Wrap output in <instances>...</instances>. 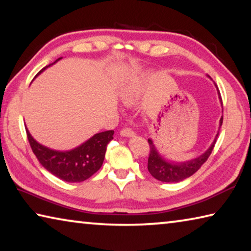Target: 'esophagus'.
<instances>
[{"instance_id":"obj_1","label":"esophagus","mask_w":251,"mask_h":251,"mask_svg":"<svg viewBox=\"0 0 251 251\" xmlns=\"http://www.w3.org/2000/svg\"><path fill=\"white\" fill-rule=\"evenodd\" d=\"M134 134L135 133L130 128H124L121 130V136H123V137H131V136H134Z\"/></svg>"}]
</instances>
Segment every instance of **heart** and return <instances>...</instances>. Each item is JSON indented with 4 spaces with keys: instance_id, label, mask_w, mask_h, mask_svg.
Listing matches in <instances>:
<instances>
[{
    "instance_id": "b5f03b06",
    "label": "heart",
    "mask_w": 251,
    "mask_h": 251,
    "mask_svg": "<svg viewBox=\"0 0 251 251\" xmlns=\"http://www.w3.org/2000/svg\"><path fill=\"white\" fill-rule=\"evenodd\" d=\"M145 77L146 75L139 76V77L130 79L126 84L123 85L120 91V96L123 103H125L126 105L136 104V101L139 99V95H141L142 84Z\"/></svg>"
}]
</instances>
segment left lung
<instances>
[{"instance_id":"8db88e82","label":"left lung","mask_w":251,"mask_h":251,"mask_svg":"<svg viewBox=\"0 0 251 251\" xmlns=\"http://www.w3.org/2000/svg\"><path fill=\"white\" fill-rule=\"evenodd\" d=\"M209 77V76H208ZM218 97L220 100V104L223 105L222 96L218 91ZM223 125V116L219 121V128ZM219 131L216 135L214 142L211 143L209 148L201 154V156L196 157V158L186 160V161H173L165 158L164 156L159 154L158 150H157L156 145L152 142L151 138H148V143H150V157H148V164L147 168L148 172L151 173V175L156 178L157 180L163 181V182H178L186 179V178L194 175L199 168L201 167V165L205 163L208 159V157L210 156L212 150H214L216 139Z\"/></svg>"}]
</instances>
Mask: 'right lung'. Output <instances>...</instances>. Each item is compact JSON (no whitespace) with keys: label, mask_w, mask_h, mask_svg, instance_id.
<instances>
[{"label":"right lung","mask_w":251,"mask_h":251,"mask_svg":"<svg viewBox=\"0 0 251 251\" xmlns=\"http://www.w3.org/2000/svg\"><path fill=\"white\" fill-rule=\"evenodd\" d=\"M61 58L56 59L53 64ZM53 64L44 67L37 75ZM25 129L29 145L42 166L66 182H80L94 175L103 165L107 144L112 141L114 135V130L101 131L70 151H56L36 142L27 127Z\"/></svg>","instance_id":"right-lung-1"}]
</instances>
